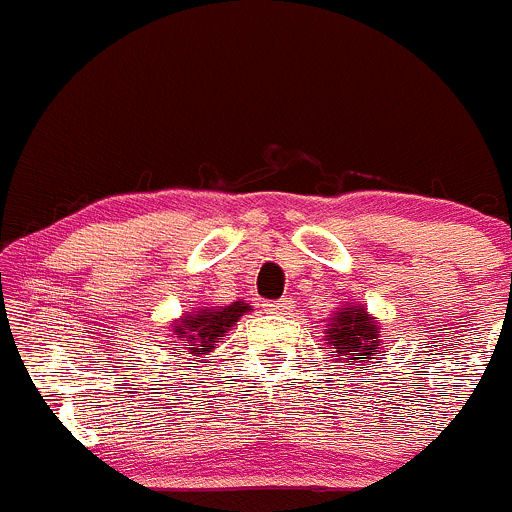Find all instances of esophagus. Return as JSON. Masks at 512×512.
<instances>
[{"label":"esophagus","mask_w":512,"mask_h":512,"mask_svg":"<svg viewBox=\"0 0 512 512\" xmlns=\"http://www.w3.org/2000/svg\"><path fill=\"white\" fill-rule=\"evenodd\" d=\"M292 309H294L292 299H279V301H272V304H267V311H272V314H289Z\"/></svg>","instance_id":"obj_1"}]
</instances>
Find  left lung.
Masks as SVG:
<instances>
[{
    "mask_svg": "<svg viewBox=\"0 0 512 512\" xmlns=\"http://www.w3.org/2000/svg\"><path fill=\"white\" fill-rule=\"evenodd\" d=\"M328 346L336 348L333 358H343L346 365L373 358L380 348V328L363 306H343L326 326Z\"/></svg>",
    "mask_w": 512,
    "mask_h": 512,
    "instance_id": "8db88e82",
    "label": "left lung"
}]
</instances>
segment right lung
Listing matches in <instances>:
<instances>
[{
  "mask_svg": "<svg viewBox=\"0 0 512 512\" xmlns=\"http://www.w3.org/2000/svg\"><path fill=\"white\" fill-rule=\"evenodd\" d=\"M250 306L245 301H233L228 306H203L198 311H188L174 324V346L179 353L208 355L220 343V338L228 336L230 328L242 314H247Z\"/></svg>",
  "mask_w": 512,
  "mask_h": 512,
  "instance_id": "add662e5",
  "label": "right lung"
}]
</instances>
